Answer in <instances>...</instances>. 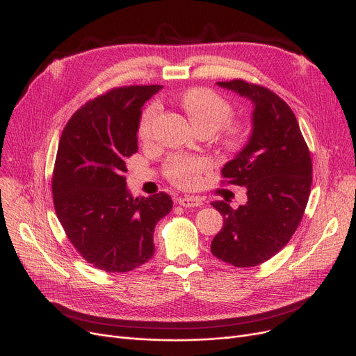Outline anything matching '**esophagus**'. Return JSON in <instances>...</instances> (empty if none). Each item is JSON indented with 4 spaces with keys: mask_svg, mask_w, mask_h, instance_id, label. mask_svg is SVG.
<instances>
[{
    "mask_svg": "<svg viewBox=\"0 0 356 356\" xmlns=\"http://www.w3.org/2000/svg\"><path fill=\"white\" fill-rule=\"evenodd\" d=\"M203 202L200 197L197 196H183V197H179V204L183 208H197L200 207Z\"/></svg>",
    "mask_w": 356,
    "mask_h": 356,
    "instance_id": "1",
    "label": "esophagus"
}]
</instances>
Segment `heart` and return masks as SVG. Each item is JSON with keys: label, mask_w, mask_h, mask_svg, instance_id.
Returning <instances> with one entry per match:
<instances>
[{"label": "heart", "mask_w": 356, "mask_h": 356, "mask_svg": "<svg viewBox=\"0 0 356 356\" xmlns=\"http://www.w3.org/2000/svg\"><path fill=\"white\" fill-rule=\"evenodd\" d=\"M179 104L196 131H209L212 134L220 128L219 141L228 152H238L245 145L248 138L247 127L241 122L228 121L232 114V106L216 92L204 88H193L183 93ZM157 115V104H152L143 112L138 125V136L141 140L147 141L152 138ZM208 167L209 164L204 159L176 156L165 164V176L180 188H192L197 183L199 175Z\"/></svg>", "instance_id": "1"}]
</instances>
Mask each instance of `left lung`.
Wrapping results in <instances>:
<instances>
[{
	"label": "left lung",
	"instance_id": "8db88e82",
	"mask_svg": "<svg viewBox=\"0 0 356 356\" xmlns=\"http://www.w3.org/2000/svg\"><path fill=\"white\" fill-rule=\"evenodd\" d=\"M216 85L250 99L254 111L248 143L222 168L228 183L245 186L248 202L238 209L211 203L223 216L211 251L235 267H255L286 247L300 223L312 159L291 108L273 90L241 79Z\"/></svg>",
	"mask_w": 356,
	"mask_h": 356
}]
</instances>
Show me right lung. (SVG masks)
Returning a JSON list of instances; mask_svg holds the SVG:
<instances>
[{
    "label": "right lung",
    "instance_id": "obj_1",
    "mask_svg": "<svg viewBox=\"0 0 356 356\" xmlns=\"http://www.w3.org/2000/svg\"><path fill=\"white\" fill-rule=\"evenodd\" d=\"M163 86H122L81 106L66 124L56 156L51 192L56 215L89 264L127 273L154 255L157 222L173 208L164 192L134 197L127 159L137 153L143 105Z\"/></svg>",
    "mask_w": 356,
    "mask_h": 356
}]
</instances>
